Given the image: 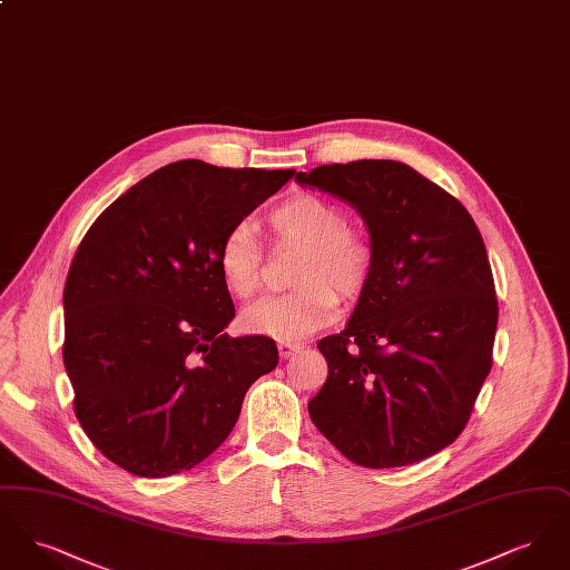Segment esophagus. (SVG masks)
Returning a JSON list of instances; mask_svg holds the SVG:
<instances>
[{"label":"esophagus","instance_id":"esophagus-1","mask_svg":"<svg viewBox=\"0 0 570 570\" xmlns=\"http://www.w3.org/2000/svg\"><path fill=\"white\" fill-rule=\"evenodd\" d=\"M277 348H279V356H282V358H291V356H295L303 346L297 344V342H279Z\"/></svg>","mask_w":570,"mask_h":570}]
</instances>
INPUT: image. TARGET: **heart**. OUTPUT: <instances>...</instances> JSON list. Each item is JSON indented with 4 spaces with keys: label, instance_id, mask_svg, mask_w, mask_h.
<instances>
[{
    "label": "heart",
    "instance_id": "heart-1",
    "mask_svg": "<svg viewBox=\"0 0 570 570\" xmlns=\"http://www.w3.org/2000/svg\"><path fill=\"white\" fill-rule=\"evenodd\" d=\"M277 239L305 245L298 263L301 288L261 298L245 307L242 325L247 333L295 342L328 325L344 298L363 293L376 267L370 237L348 226L346 212L316 194H297L269 212ZM217 269L226 291L249 298L261 286L263 244L249 222H237L217 245Z\"/></svg>",
    "mask_w": 570,
    "mask_h": 570
}]
</instances>
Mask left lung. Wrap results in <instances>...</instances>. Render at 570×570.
<instances>
[{
	"label": "left lung",
	"mask_w": 570,
	"mask_h": 570,
	"mask_svg": "<svg viewBox=\"0 0 570 570\" xmlns=\"http://www.w3.org/2000/svg\"><path fill=\"white\" fill-rule=\"evenodd\" d=\"M363 217L376 267L346 328L318 342L328 376L307 410L365 468L428 460L463 432L491 370L498 298L458 198L395 160L297 173Z\"/></svg>",
	"instance_id": "obj_1"
}]
</instances>
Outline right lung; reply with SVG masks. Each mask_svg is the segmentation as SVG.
<instances>
[{"instance_id": "add662e5", "label": "right lung", "mask_w": 570, "mask_h": 570, "mask_svg": "<svg viewBox=\"0 0 570 570\" xmlns=\"http://www.w3.org/2000/svg\"><path fill=\"white\" fill-rule=\"evenodd\" d=\"M293 175L166 164L82 237L63 288V365L82 432L124 470L160 479L207 460L277 365L269 337L224 333L235 305L216 254Z\"/></svg>"}]
</instances>
